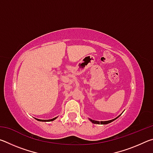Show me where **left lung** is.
I'll use <instances>...</instances> for the list:
<instances>
[{"label": "left lung", "mask_w": 153, "mask_h": 153, "mask_svg": "<svg viewBox=\"0 0 153 153\" xmlns=\"http://www.w3.org/2000/svg\"><path fill=\"white\" fill-rule=\"evenodd\" d=\"M120 115H119L117 117H116L115 119H113V120H109V121H94V120H90V121H92V123H96V124H108V123H111V122H112V121H113L114 120H115L116 119H117L119 117H120Z\"/></svg>", "instance_id": "left-lung-1"}]
</instances>
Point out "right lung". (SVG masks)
<instances>
[{"label": "right lung", "instance_id": "1", "mask_svg": "<svg viewBox=\"0 0 153 153\" xmlns=\"http://www.w3.org/2000/svg\"><path fill=\"white\" fill-rule=\"evenodd\" d=\"M56 118V117H55V118L52 119V120H38V119H36V120H37L38 121H52L55 120Z\"/></svg>", "mask_w": 153, "mask_h": 153}]
</instances>
